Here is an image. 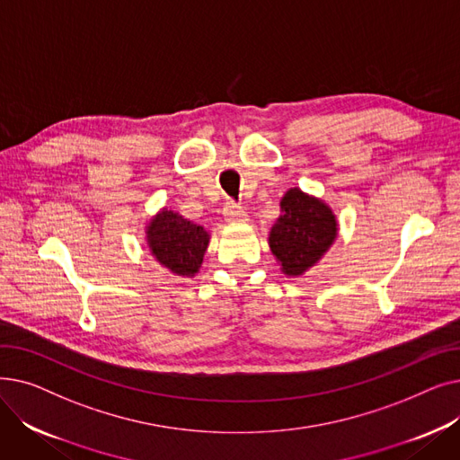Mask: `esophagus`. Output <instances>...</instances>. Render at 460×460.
<instances>
[{
	"mask_svg": "<svg viewBox=\"0 0 460 460\" xmlns=\"http://www.w3.org/2000/svg\"><path fill=\"white\" fill-rule=\"evenodd\" d=\"M224 216H226V222L229 224H236V222H246L248 220V214L243 210V207H238L234 203H226L224 207Z\"/></svg>",
	"mask_w": 460,
	"mask_h": 460,
	"instance_id": "34e87169",
	"label": "esophagus"
}]
</instances>
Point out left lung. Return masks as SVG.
Wrapping results in <instances>:
<instances>
[{"label":"left lung","instance_id":"1","mask_svg":"<svg viewBox=\"0 0 460 460\" xmlns=\"http://www.w3.org/2000/svg\"><path fill=\"white\" fill-rule=\"evenodd\" d=\"M281 214L269 234V246L279 270L287 278H300L326 255L340 233L332 207L305 193L288 188L279 201Z\"/></svg>","mask_w":460,"mask_h":460}]
</instances>
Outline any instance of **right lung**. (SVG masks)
I'll return each instance as SVG.
<instances>
[{
  "label": "right lung",
  "mask_w": 460,
  "mask_h": 460,
  "mask_svg": "<svg viewBox=\"0 0 460 460\" xmlns=\"http://www.w3.org/2000/svg\"><path fill=\"white\" fill-rule=\"evenodd\" d=\"M145 243L155 261L179 278H193L203 264L210 233L172 208H160L145 226Z\"/></svg>",
  "instance_id": "right-lung-1"
}]
</instances>
